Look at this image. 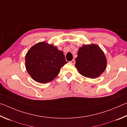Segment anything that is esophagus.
<instances>
[{
    "label": "esophagus",
    "instance_id": "obj_1",
    "mask_svg": "<svg viewBox=\"0 0 127 127\" xmlns=\"http://www.w3.org/2000/svg\"><path fill=\"white\" fill-rule=\"evenodd\" d=\"M70 63L73 64V65H74V64H75V59H73L72 61H70Z\"/></svg>",
    "mask_w": 127,
    "mask_h": 127
}]
</instances>
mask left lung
<instances>
[{
  "label": "left lung",
  "mask_w": 127,
  "mask_h": 127,
  "mask_svg": "<svg viewBox=\"0 0 127 127\" xmlns=\"http://www.w3.org/2000/svg\"><path fill=\"white\" fill-rule=\"evenodd\" d=\"M106 59L99 46L84 45L79 49L75 67L80 74L89 78H96L105 70Z\"/></svg>",
  "instance_id": "1"
}]
</instances>
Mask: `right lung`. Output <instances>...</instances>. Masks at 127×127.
Segmentation results:
<instances>
[{
  "label": "right lung",
  "instance_id": "1",
  "mask_svg": "<svg viewBox=\"0 0 127 127\" xmlns=\"http://www.w3.org/2000/svg\"><path fill=\"white\" fill-rule=\"evenodd\" d=\"M67 63L62 51L43 42L32 47L26 56L28 73L35 81L42 84L53 80Z\"/></svg>",
  "mask_w": 127,
  "mask_h": 127
}]
</instances>
